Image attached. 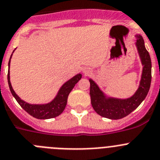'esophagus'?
Wrapping results in <instances>:
<instances>
[{
    "label": "esophagus",
    "instance_id": "esophagus-1",
    "mask_svg": "<svg viewBox=\"0 0 160 160\" xmlns=\"http://www.w3.org/2000/svg\"><path fill=\"white\" fill-rule=\"evenodd\" d=\"M83 72L84 73L85 75H88V74H90L91 71L89 69H88V68H83Z\"/></svg>",
    "mask_w": 160,
    "mask_h": 160
}]
</instances>
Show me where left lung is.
I'll return each instance as SVG.
<instances>
[{
  "label": "left lung",
  "mask_w": 160,
  "mask_h": 160,
  "mask_svg": "<svg viewBox=\"0 0 160 160\" xmlns=\"http://www.w3.org/2000/svg\"><path fill=\"white\" fill-rule=\"evenodd\" d=\"M135 45L142 64V73L139 87L129 98H118L107 96L92 79L90 82L91 102L97 114L107 118L117 120L126 117L140 106L148 93L152 81V62L141 35H136Z\"/></svg>",
  "instance_id": "left-lung-1"
}]
</instances>
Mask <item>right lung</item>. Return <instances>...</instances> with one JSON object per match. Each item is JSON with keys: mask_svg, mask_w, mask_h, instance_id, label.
I'll return each mask as SVG.
<instances>
[{"mask_svg": "<svg viewBox=\"0 0 160 160\" xmlns=\"http://www.w3.org/2000/svg\"><path fill=\"white\" fill-rule=\"evenodd\" d=\"M14 52V50H13ZM12 52V53H13ZM12 53L10 57L9 62H8V68H10V62L11 58L12 56ZM82 75L80 73H78L76 76L68 80L62 85L61 88L58 91V94L56 95L55 98H53L51 102L45 104H31L25 102L23 99L19 98L15 91L12 87L11 82H10V71L8 68V83L9 86V89L11 91L12 95H13L18 103L20 107L23 109L26 112H28L30 115L38 119H50L53 118H56L62 114L65 110L67 104V99L68 96L72 88H74L76 83L81 79Z\"/></svg>", "mask_w": 160, "mask_h": 160, "instance_id": "obj_1", "label": "right lung"}]
</instances>
